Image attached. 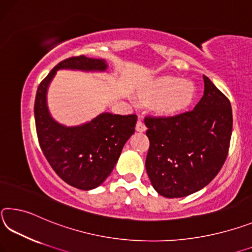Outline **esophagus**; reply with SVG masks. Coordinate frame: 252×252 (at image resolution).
<instances>
[{
  "instance_id": "1",
  "label": "esophagus",
  "mask_w": 252,
  "mask_h": 252,
  "mask_svg": "<svg viewBox=\"0 0 252 252\" xmlns=\"http://www.w3.org/2000/svg\"><path fill=\"white\" fill-rule=\"evenodd\" d=\"M136 130L137 131H145L146 130V126L142 119H138L137 123H136Z\"/></svg>"
}]
</instances>
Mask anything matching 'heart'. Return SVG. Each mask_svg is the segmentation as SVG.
<instances>
[{"label":"heart","mask_w":252,"mask_h":252,"mask_svg":"<svg viewBox=\"0 0 252 252\" xmlns=\"http://www.w3.org/2000/svg\"><path fill=\"white\" fill-rule=\"evenodd\" d=\"M146 101H158L156 109L165 115H174L191 105L194 98V87L191 82L176 77L164 76L152 82L142 93Z\"/></svg>","instance_id":"1"}]
</instances>
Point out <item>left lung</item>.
<instances>
[{
  "mask_svg": "<svg viewBox=\"0 0 252 252\" xmlns=\"http://www.w3.org/2000/svg\"><path fill=\"white\" fill-rule=\"evenodd\" d=\"M204 94L193 110L145 117L150 148L146 172L165 197H182L203 189L228 156L232 109L228 97L203 76Z\"/></svg>",
  "mask_w": 252,
  "mask_h": 252,
  "instance_id": "8db88e82",
  "label": "left lung"
}]
</instances>
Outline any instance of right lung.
Here are the masks:
<instances>
[{"mask_svg":"<svg viewBox=\"0 0 252 252\" xmlns=\"http://www.w3.org/2000/svg\"><path fill=\"white\" fill-rule=\"evenodd\" d=\"M106 68L102 59L85 56L68 58L40 82L35 94V129L42 153L61 180L79 189H94L107 179L127 139L134 134L137 116L105 113L82 126L64 127L51 118L45 94L57 70Z\"/></svg>","mask_w":252,"mask_h":252,"instance_id":"obj_1","label":"right lung"}]
</instances>
